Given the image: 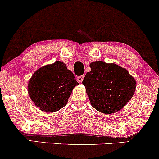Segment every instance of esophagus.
<instances>
[{"mask_svg": "<svg viewBox=\"0 0 159 159\" xmlns=\"http://www.w3.org/2000/svg\"><path fill=\"white\" fill-rule=\"evenodd\" d=\"M84 75H81V76H78L77 78V80L78 82H80V83H81L82 81L84 80Z\"/></svg>", "mask_w": 159, "mask_h": 159, "instance_id": "obj_1", "label": "esophagus"}]
</instances>
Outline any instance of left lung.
I'll return each instance as SVG.
<instances>
[{"instance_id": "left-lung-1", "label": "left lung", "mask_w": 159, "mask_h": 159, "mask_svg": "<svg viewBox=\"0 0 159 159\" xmlns=\"http://www.w3.org/2000/svg\"><path fill=\"white\" fill-rule=\"evenodd\" d=\"M91 71L83 80L92 107L101 113H115L134 95L136 81L125 68L98 61L89 64Z\"/></svg>"}]
</instances>
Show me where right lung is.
<instances>
[{
  "mask_svg": "<svg viewBox=\"0 0 159 159\" xmlns=\"http://www.w3.org/2000/svg\"><path fill=\"white\" fill-rule=\"evenodd\" d=\"M78 84L66 65L58 61L36 70L29 81L27 90L37 107L55 112L66 104L72 89Z\"/></svg>",
  "mask_w": 159,
  "mask_h": 159,
  "instance_id": "right-lung-1",
  "label": "right lung"
}]
</instances>
